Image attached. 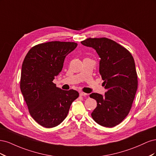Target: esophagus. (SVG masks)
Segmentation results:
<instances>
[{
    "instance_id": "obj_1",
    "label": "esophagus",
    "mask_w": 156,
    "mask_h": 156,
    "mask_svg": "<svg viewBox=\"0 0 156 156\" xmlns=\"http://www.w3.org/2000/svg\"><path fill=\"white\" fill-rule=\"evenodd\" d=\"M79 94H80V96H86L87 95V93H84L83 92H80Z\"/></svg>"
}]
</instances>
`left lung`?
I'll return each instance as SVG.
<instances>
[{"mask_svg":"<svg viewBox=\"0 0 156 156\" xmlns=\"http://www.w3.org/2000/svg\"><path fill=\"white\" fill-rule=\"evenodd\" d=\"M81 44L95 49L100 56L99 70L107 90L104 96L98 93L90 94L97 101L91 116L98 124L114 127L129 114L137 90L133 57L123 46L106 37H89Z\"/></svg>","mask_w":156,"mask_h":156,"instance_id":"obj_1","label":"left lung"}]
</instances>
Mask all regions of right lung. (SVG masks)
<instances>
[{
  "label": "right lung",
  "mask_w": 156,
  "mask_h": 156,
  "mask_svg": "<svg viewBox=\"0 0 156 156\" xmlns=\"http://www.w3.org/2000/svg\"><path fill=\"white\" fill-rule=\"evenodd\" d=\"M75 42L49 41L29 51L21 68L20 88L29 111L41 126H57L66 118L72 102L79 97L74 90H64L53 83L62 71L64 59Z\"/></svg>",
  "instance_id": "1"
}]
</instances>
